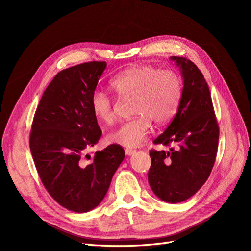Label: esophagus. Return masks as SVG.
I'll return each instance as SVG.
<instances>
[{
    "mask_svg": "<svg viewBox=\"0 0 251 251\" xmlns=\"http://www.w3.org/2000/svg\"><path fill=\"white\" fill-rule=\"evenodd\" d=\"M126 156H132L136 153V150H133V149H126Z\"/></svg>",
    "mask_w": 251,
    "mask_h": 251,
    "instance_id": "1",
    "label": "esophagus"
}]
</instances>
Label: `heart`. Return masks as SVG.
<instances>
[{"label": "heart", "mask_w": 251, "mask_h": 251, "mask_svg": "<svg viewBox=\"0 0 251 251\" xmlns=\"http://www.w3.org/2000/svg\"><path fill=\"white\" fill-rule=\"evenodd\" d=\"M110 85L118 96L134 98L133 113L137 116L108 136L111 142L128 148L139 147L147 140L151 119L161 125L174 117L183 92L182 79L176 71L149 65L127 68ZM91 110L102 125H111L115 118L111 97L101 91H95L91 96Z\"/></svg>", "instance_id": "obj_1"}]
</instances>
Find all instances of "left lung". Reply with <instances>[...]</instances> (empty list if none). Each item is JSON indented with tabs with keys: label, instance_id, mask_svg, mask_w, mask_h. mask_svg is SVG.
Segmentation results:
<instances>
[{
	"label": "left lung",
	"instance_id": "obj_1",
	"mask_svg": "<svg viewBox=\"0 0 251 251\" xmlns=\"http://www.w3.org/2000/svg\"><path fill=\"white\" fill-rule=\"evenodd\" d=\"M180 68L183 92L176 116L155 144L169 151H150L148 174L151 191L159 199L179 203L191 198L208 179L215 164L219 126L203 74L192 60L171 56Z\"/></svg>",
	"mask_w": 251,
	"mask_h": 251
}]
</instances>
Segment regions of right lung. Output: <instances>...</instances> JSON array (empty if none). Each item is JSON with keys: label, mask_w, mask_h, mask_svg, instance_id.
Listing matches in <instances>:
<instances>
[{"label": "right lung", "mask_w": 251, "mask_h": 251, "mask_svg": "<svg viewBox=\"0 0 251 251\" xmlns=\"http://www.w3.org/2000/svg\"><path fill=\"white\" fill-rule=\"evenodd\" d=\"M105 67V62H90L58 72L41 98L30 133V151L45 188L74 212L98 206L125 158L119 144L96 151L91 161L87 154L101 136L91 96Z\"/></svg>", "instance_id": "obj_1"}]
</instances>
